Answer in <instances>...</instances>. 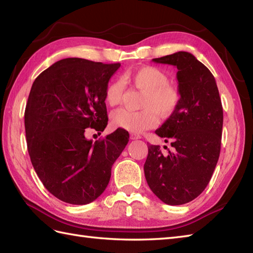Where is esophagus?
I'll list each match as a JSON object with an SVG mask.
<instances>
[{
  "label": "esophagus",
  "instance_id": "34e87169",
  "mask_svg": "<svg viewBox=\"0 0 253 253\" xmlns=\"http://www.w3.org/2000/svg\"><path fill=\"white\" fill-rule=\"evenodd\" d=\"M130 138L133 139V140H136V139H140L141 136L138 135V133H130Z\"/></svg>",
  "mask_w": 253,
  "mask_h": 253
}]
</instances>
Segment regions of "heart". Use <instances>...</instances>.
I'll return each instance as SVG.
<instances>
[{"label":"heart","mask_w":253,"mask_h":253,"mask_svg":"<svg viewBox=\"0 0 253 253\" xmlns=\"http://www.w3.org/2000/svg\"><path fill=\"white\" fill-rule=\"evenodd\" d=\"M132 85L143 92L142 110L132 112L125 109L116 110L112 114L113 127L131 132H142L158 124V116L169 118L178 110L181 92L175 84L169 83V76L155 66H141L126 74ZM124 92L122 80L115 79L107 85L104 100L110 106L121 103Z\"/></svg>","instance_id":"1"}]
</instances>
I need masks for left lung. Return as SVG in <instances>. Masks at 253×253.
Listing matches in <instances>:
<instances>
[{
	"mask_svg": "<svg viewBox=\"0 0 253 253\" xmlns=\"http://www.w3.org/2000/svg\"><path fill=\"white\" fill-rule=\"evenodd\" d=\"M152 61L178 69L181 102L175 114L155 130L165 142H170L171 149L163 153L160 146L149 144L144 175L161 201L180 206L206 189L215 169L221 151L223 106L215 78L191 53L180 51Z\"/></svg>",
	"mask_w": 253,
	"mask_h": 253,
	"instance_id": "obj_1",
	"label": "left lung"
}]
</instances>
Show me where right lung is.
<instances>
[{
	"label": "right lung",
	"instance_id": "right-lung-1",
	"mask_svg": "<svg viewBox=\"0 0 253 253\" xmlns=\"http://www.w3.org/2000/svg\"><path fill=\"white\" fill-rule=\"evenodd\" d=\"M120 66L64 58L32 84L25 110L27 148L42 184L64 202L87 204L100 197L129 140L121 128L94 143L84 137L85 128L103 131L107 125L105 90Z\"/></svg>",
	"mask_w": 253,
	"mask_h": 253
}]
</instances>
